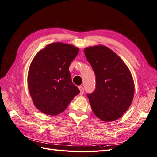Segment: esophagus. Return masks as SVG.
<instances>
[{"instance_id": "esophagus-1", "label": "esophagus", "mask_w": 157, "mask_h": 157, "mask_svg": "<svg viewBox=\"0 0 157 157\" xmlns=\"http://www.w3.org/2000/svg\"><path fill=\"white\" fill-rule=\"evenodd\" d=\"M79 89L80 90V95H83V94H84V88L82 87V86H79Z\"/></svg>"}]
</instances>
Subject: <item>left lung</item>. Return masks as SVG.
<instances>
[{"mask_svg":"<svg viewBox=\"0 0 157 157\" xmlns=\"http://www.w3.org/2000/svg\"><path fill=\"white\" fill-rule=\"evenodd\" d=\"M96 77L95 89L87 94L94 114L104 121L120 118L132 103L135 86L131 73L122 59L107 47L84 49Z\"/></svg>","mask_w":157,"mask_h":157,"instance_id":"obj_1","label":"left lung"}]
</instances>
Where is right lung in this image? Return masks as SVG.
I'll use <instances>...</instances> for the list:
<instances>
[{"mask_svg":"<svg viewBox=\"0 0 157 157\" xmlns=\"http://www.w3.org/2000/svg\"><path fill=\"white\" fill-rule=\"evenodd\" d=\"M78 52L79 48L72 44L55 42L34 57L28 72V88L34 106L42 113L58 115L80 92L69 72Z\"/></svg>","mask_w":157,"mask_h":157,"instance_id":"add662e5","label":"right lung"}]
</instances>
